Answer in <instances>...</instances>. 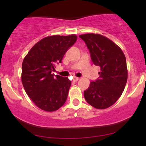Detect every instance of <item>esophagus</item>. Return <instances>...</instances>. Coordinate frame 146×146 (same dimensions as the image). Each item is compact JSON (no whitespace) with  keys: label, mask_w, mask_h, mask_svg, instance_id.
I'll return each mask as SVG.
<instances>
[{"label":"esophagus","mask_w":146,"mask_h":146,"mask_svg":"<svg viewBox=\"0 0 146 146\" xmlns=\"http://www.w3.org/2000/svg\"><path fill=\"white\" fill-rule=\"evenodd\" d=\"M79 79H80V78H78V77H74V78H73V81H75V82L78 81Z\"/></svg>","instance_id":"obj_1"}]
</instances>
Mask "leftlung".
Here are the masks:
<instances>
[{"label":"left lung","mask_w":146,"mask_h":146,"mask_svg":"<svg viewBox=\"0 0 146 146\" xmlns=\"http://www.w3.org/2000/svg\"><path fill=\"white\" fill-rule=\"evenodd\" d=\"M89 49L93 64L100 67V78L84 92L86 101L98 109H105L117 101L124 90L128 69L121 48L98 33L80 35Z\"/></svg>","instance_id":"obj_1"}]
</instances>
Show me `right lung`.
Masks as SVG:
<instances>
[{"label": "right lung", "instance_id": "obj_1", "mask_svg": "<svg viewBox=\"0 0 146 146\" xmlns=\"http://www.w3.org/2000/svg\"><path fill=\"white\" fill-rule=\"evenodd\" d=\"M77 36H51L36 43L22 64L21 80L25 92L38 108L47 112L58 110L67 99L71 82L51 72L75 44Z\"/></svg>", "mask_w": 146, "mask_h": 146}]
</instances>
